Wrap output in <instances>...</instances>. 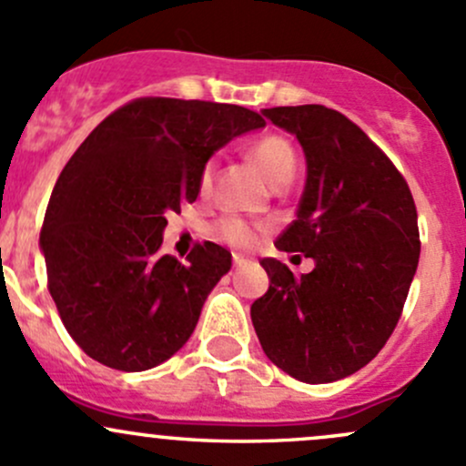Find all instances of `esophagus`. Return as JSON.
<instances>
[{"label": "esophagus", "mask_w": 466, "mask_h": 466, "mask_svg": "<svg viewBox=\"0 0 466 466\" xmlns=\"http://www.w3.org/2000/svg\"><path fill=\"white\" fill-rule=\"evenodd\" d=\"M247 265H251V260L244 256H239V253H233V267L235 268H244Z\"/></svg>", "instance_id": "34e87169"}]
</instances>
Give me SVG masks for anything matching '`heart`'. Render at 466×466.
I'll return each mask as SVG.
<instances>
[{"instance_id":"obj_1","label":"heart","mask_w":466,"mask_h":466,"mask_svg":"<svg viewBox=\"0 0 466 466\" xmlns=\"http://www.w3.org/2000/svg\"><path fill=\"white\" fill-rule=\"evenodd\" d=\"M248 157L262 167V172L273 181L276 186H287L296 175V155L294 147L280 137H265L260 141L253 143L248 147ZM215 170H218V161L208 159L206 166L201 167L199 177V188L201 193H208L213 186ZM215 235L222 242L231 244L235 248H251L258 242V228L251 224L242 222L238 218H227L218 222L215 227Z\"/></svg>"}]
</instances>
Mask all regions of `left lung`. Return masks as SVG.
Masks as SVG:
<instances>
[{
  "label": "left lung",
  "mask_w": 466,
  "mask_h": 466,
  "mask_svg": "<svg viewBox=\"0 0 466 466\" xmlns=\"http://www.w3.org/2000/svg\"><path fill=\"white\" fill-rule=\"evenodd\" d=\"M299 138L307 179L276 247L314 268L294 276L265 258L268 289L251 320L268 361L305 383L339 381L386 345L404 309L420 231L410 188L361 127L323 105L262 109Z\"/></svg>",
  "instance_id": "obj_1"
}]
</instances>
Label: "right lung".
<instances>
[{"instance_id":"obj_1","label":"right lung","mask_w":466,"mask_h":466,"mask_svg":"<svg viewBox=\"0 0 466 466\" xmlns=\"http://www.w3.org/2000/svg\"><path fill=\"white\" fill-rule=\"evenodd\" d=\"M265 118L239 105L138 98L109 114L56 181L40 233L51 299L94 361L141 372L179 352L231 268L219 244L161 256L166 213L199 195L206 161Z\"/></svg>"}]
</instances>
